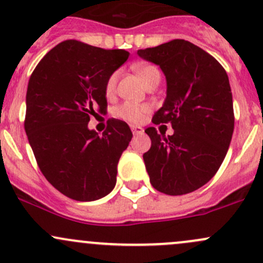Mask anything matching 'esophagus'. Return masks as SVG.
<instances>
[{"mask_svg":"<svg viewBox=\"0 0 263 263\" xmlns=\"http://www.w3.org/2000/svg\"><path fill=\"white\" fill-rule=\"evenodd\" d=\"M131 129H132V134H134V135H141V134H143V131H145L142 127L136 126V125H132Z\"/></svg>","mask_w":263,"mask_h":263,"instance_id":"esophagus-1","label":"esophagus"}]
</instances>
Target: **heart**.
<instances>
[{
    "mask_svg": "<svg viewBox=\"0 0 263 263\" xmlns=\"http://www.w3.org/2000/svg\"><path fill=\"white\" fill-rule=\"evenodd\" d=\"M137 74L140 76L141 81L145 83L151 82L152 80L160 77V71H158L157 67L152 65H143L138 66L136 68ZM118 71H115L114 73L109 74V77L106 81L105 85V92L107 96H112L116 91L117 81H118ZM149 111V106L146 105V103H135V102H123L121 105H118L116 108H115V116L120 120L126 121V122L129 123H138L145 118V115Z\"/></svg>",
    "mask_w": 263,
    "mask_h": 263,
    "instance_id": "1",
    "label": "heart"
}]
</instances>
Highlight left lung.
<instances>
[{"mask_svg":"<svg viewBox=\"0 0 263 263\" xmlns=\"http://www.w3.org/2000/svg\"><path fill=\"white\" fill-rule=\"evenodd\" d=\"M137 53L166 76V100L152 122L174 128L167 137L155 127L145 129L151 138L143 154L149 182L171 196L196 191L216 175L229 151L235 126L229 76L215 57L184 40Z\"/></svg>","mask_w":263,"mask_h":263,"instance_id":"left-lung-1","label":"left lung"}]
</instances>
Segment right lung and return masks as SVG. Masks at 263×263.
Segmentation results:
<instances>
[{
    "mask_svg": "<svg viewBox=\"0 0 263 263\" xmlns=\"http://www.w3.org/2000/svg\"><path fill=\"white\" fill-rule=\"evenodd\" d=\"M128 56L125 50L67 40L46 53L28 81V142L46 180L72 200H99L116 184L117 163L131 129L111 118L100 136L87 125L91 115L107 108L106 81Z\"/></svg>",
    "mask_w": 263,
    "mask_h": 263,
    "instance_id": "add662e5",
    "label": "right lung"
}]
</instances>
